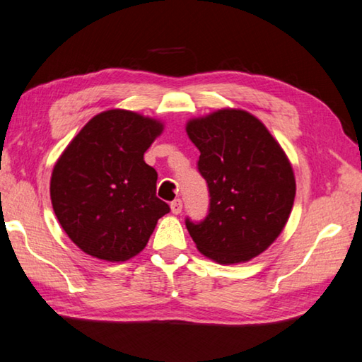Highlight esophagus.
I'll use <instances>...</instances> for the list:
<instances>
[{
  "label": "esophagus",
  "instance_id": "esophagus-1",
  "mask_svg": "<svg viewBox=\"0 0 362 362\" xmlns=\"http://www.w3.org/2000/svg\"><path fill=\"white\" fill-rule=\"evenodd\" d=\"M170 208H172V213L173 214H180L181 211H182V202L180 199H176V200H173L172 203H170Z\"/></svg>",
  "mask_w": 362,
  "mask_h": 362
}]
</instances>
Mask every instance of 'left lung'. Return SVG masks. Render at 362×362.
<instances>
[{"label": "left lung", "mask_w": 362, "mask_h": 362, "mask_svg": "<svg viewBox=\"0 0 362 362\" xmlns=\"http://www.w3.org/2000/svg\"><path fill=\"white\" fill-rule=\"evenodd\" d=\"M197 167L208 182L209 209L186 227L203 255L221 264L247 262L281 235L295 202L290 160L254 115L223 108L190 119Z\"/></svg>", "instance_id": "left-lung-1"}]
</instances>
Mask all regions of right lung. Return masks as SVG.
<instances>
[{"label": "right lung", "instance_id": "obj_1", "mask_svg": "<svg viewBox=\"0 0 362 362\" xmlns=\"http://www.w3.org/2000/svg\"><path fill=\"white\" fill-rule=\"evenodd\" d=\"M162 122L129 110L96 115L53 167L50 199L67 236L85 254L126 262L145 249L170 206L156 197L158 173L143 154Z\"/></svg>", "mask_w": 362, "mask_h": 362}]
</instances>
